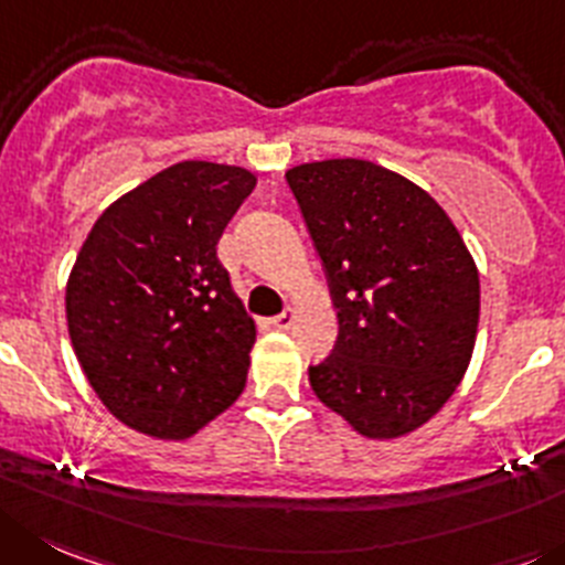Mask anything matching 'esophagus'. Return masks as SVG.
Here are the masks:
<instances>
[{"instance_id":"1","label":"esophagus","mask_w":565,"mask_h":565,"mask_svg":"<svg viewBox=\"0 0 565 565\" xmlns=\"http://www.w3.org/2000/svg\"><path fill=\"white\" fill-rule=\"evenodd\" d=\"M273 323V329H278V331H287L289 326L295 323V309H284L281 315H276V318L270 320Z\"/></svg>"}]
</instances>
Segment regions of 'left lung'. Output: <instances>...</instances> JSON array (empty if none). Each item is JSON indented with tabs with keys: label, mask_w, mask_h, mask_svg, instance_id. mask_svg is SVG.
Instances as JSON below:
<instances>
[{
	"label": "left lung",
	"mask_w": 565,
	"mask_h": 565,
	"mask_svg": "<svg viewBox=\"0 0 565 565\" xmlns=\"http://www.w3.org/2000/svg\"><path fill=\"white\" fill-rule=\"evenodd\" d=\"M287 183L340 318L334 351L309 367V384L360 435H409L449 402L471 362V253L429 192L373 161L300 163Z\"/></svg>",
	"instance_id": "obj_1"
}]
</instances>
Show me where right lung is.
Wrapping results in <instances>:
<instances>
[{"label": "right lung", "instance_id": "add662e5", "mask_svg": "<svg viewBox=\"0 0 565 565\" xmlns=\"http://www.w3.org/2000/svg\"><path fill=\"white\" fill-rule=\"evenodd\" d=\"M256 186L242 167L172 163L110 203L66 284V323L88 384L114 418L183 440L245 390L256 323L217 258Z\"/></svg>", "mask_w": 565, "mask_h": 565}]
</instances>
